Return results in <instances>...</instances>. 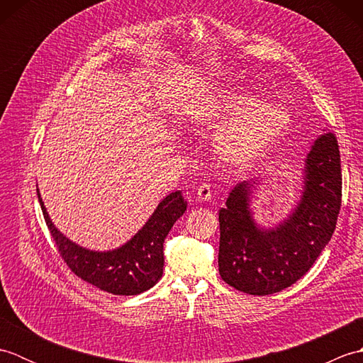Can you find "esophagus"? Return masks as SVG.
I'll list each match as a JSON object with an SVG mask.
<instances>
[{
    "label": "esophagus",
    "mask_w": 363,
    "mask_h": 363,
    "mask_svg": "<svg viewBox=\"0 0 363 363\" xmlns=\"http://www.w3.org/2000/svg\"><path fill=\"white\" fill-rule=\"evenodd\" d=\"M196 195H198L199 201H209V199L212 198V189L209 184H203V186H199Z\"/></svg>",
    "instance_id": "1"
}]
</instances>
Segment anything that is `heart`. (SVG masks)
I'll return each mask as SVG.
<instances>
[{
  "label": "heart",
  "mask_w": 363,
  "mask_h": 363,
  "mask_svg": "<svg viewBox=\"0 0 363 363\" xmlns=\"http://www.w3.org/2000/svg\"><path fill=\"white\" fill-rule=\"evenodd\" d=\"M187 123L195 133L218 130L213 137L215 156L228 167L246 168L279 143L291 117L284 106L265 103L250 90L225 87L196 99L187 112Z\"/></svg>",
  "instance_id": "heart-1"
}]
</instances>
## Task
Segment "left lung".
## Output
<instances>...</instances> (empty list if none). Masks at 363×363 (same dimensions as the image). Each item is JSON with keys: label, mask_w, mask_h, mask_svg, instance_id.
Wrapping results in <instances>:
<instances>
[{"label": "left lung", "mask_w": 363, "mask_h": 363, "mask_svg": "<svg viewBox=\"0 0 363 363\" xmlns=\"http://www.w3.org/2000/svg\"><path fill=\"white\" fill-rule=\"evenodd\" d=\"M257 179L238 182L221 207L218 269L230 287L272 295L301 279L334 234L342 203L340 151L333 133L315 138L304 159L296 204L273 226L254 218Z\"/></svg>", "instance_id": "1"}]
</instances>
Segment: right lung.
<instances>
[{
    "instance_id": "obj_1",
    "label": "right lung",
    "mask_w": 363,
    "mask_h": 363,
    "mask_svg": "<svg viewBox=\"0 0 363 363\" xmlns=\"http://www.w3.org/2000/svg\"><path fill=\"white\" fill-rule=\"evenodd\" d=\"M37 196L46 226L72 272L99 290L123 296L138 295L159 282L164 273L165 238L174 223L187 211L182 191H172L126 243L115 250L95 251L84 248L60 233L50 218L38 187Z\"/></svg>"
}]
</instances>
